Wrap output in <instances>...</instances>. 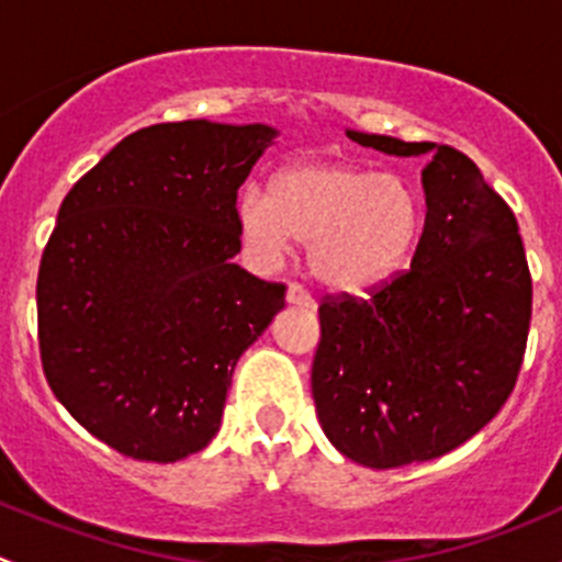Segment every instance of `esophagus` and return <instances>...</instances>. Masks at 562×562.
Returning a JSON list of instances; mask_svg holds the SVG:
<instances>
[{"label": "esophagus", "mask_w": 562, "mask_h": 562, "mask_svg": "<svg viewBox=\"0 0 562 562\" xmlns=\"http://www.w3.org/2000/svg\"><path fill=\"white\" fill-rule=\"evenodd\" d=\"M285 299H288V304H296V307H304V310H313L315 307L313 293H310L307 288L299 285V282H291V285H288Z\"/></svg>", "instance_id": "1"}]
</instances>
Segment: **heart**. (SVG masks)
Here are the masks:
<instances>
[{
    "mask_svg": "<svg viewBox=\"0 0 562 562\" xmlns=\"http://www.w3.org/2000/svg\"><path fill=\"white\" fill-rule=\"evenodd\" d=\"M241 236L266 258L293 239L310 241V271L321 285L359 293L402 266L422 231V195L396 173L350 162H296L271 184L241 192Z\"/></svg>",
    "mask_w": 562,
    "mask_h": 562,
    "instance_id": "1",
    "label": "heart"
}]
</instances>
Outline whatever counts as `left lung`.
Here are the masks:
<instances>
[{
  "mask_svg": "<svg viewBox=\"0 0 562 562\" xmlns=\"http://www.w3.org/2000/svg\"><path fill=\"white\" fill-rule=\"evenodd\" d=\"M386 155H429L427 220L411 269L370 296H326L313 400L334 449L375 470L449 454L506 405L525 359L532 282L508 203L451 146L367 135Z\"/></svg>",
  "mask_w": 562,
  "mask_h": 562,
  "instance_id": "obj_1",
  "label": "left lung"
}]
</instances>
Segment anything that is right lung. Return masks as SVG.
<instances>
[{
    "instance_id": "add662e5",
    "label": "right lung",
    "mask_w": 562,
    "mask_h": 562,
    "mask_svg": "<svg viewBox=\"0 0 562 562\" xmlns=\"http://www.w3.org/2000/svg\"><path fill=\"white\" fill-rule=\"evenodd\" d=\"M269 124H151L72 184L37 274L45 381L87 432L140 462L217 435L231 375L285 285L236 266V195Z\"/></svg>"
}]
</instances>
